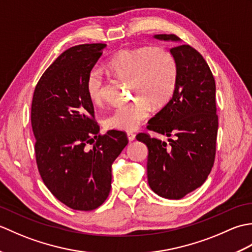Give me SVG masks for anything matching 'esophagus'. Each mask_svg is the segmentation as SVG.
Here are the masks:
<instances>
[{"label": "esophagus", "mask_w": 252, "mask_h": 252, "mask_svg": "<svg viewBox=\"0 0 252 252\" xmlns=\"http://www.w3.org/2000/svg\"><path fill=\"white\" fill-rule=\"evenodd\" d=\"M126 135H127V138H129V141H130V142H132V141H134V140H135V134H134V133H132V132H127V133H126Z\"/></svg>", "instance_id": "esophagus-1"}]
</instances>
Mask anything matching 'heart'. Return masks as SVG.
Listing matches in <instances>:
<instances>
[{
    "mask_svg": "<svg viewBox=\"0 0 252 252\" xmlns=\"http://www.w3.org/2000/svg\"><path fill=\"white\" fill-rule=\"evenodd\" d=\"M108 68L118 77L131 80L136 99L117 106L104 119L107 129L133 131L151 114V105H164L173 95L178 68L173 55L163 47L140 46L121 50L111 57ZM87 92L94 104L104 97V76L99 68L91 69L87 77Z\"/></svg>",
    "mask_w": 252,
    "mask_h": 252,
    "instance_id": "b5f03b06",
    "label": "heart"
}]
</instances>
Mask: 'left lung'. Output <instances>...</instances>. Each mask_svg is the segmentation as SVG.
I'll return each instance as SVG.
<instances>
[{"instance_id":"1","label":"left lung","mask_w":252,"mask_h":252,"mask_svg":"<svg viewBox=\"0 0 252 252\" xmlns=\"http://www.w3.org/2000/svg\"><path fill=\"white\" fill-rule=\"evenodd\" d=\"M156 39L180 41L175 34ZM178 78L172 98L148 121L147 129L167 135L165 143L147 133L136 140L148 147L147 178L151 189L168 199H180L200 187L215 163L218 115L216 81L205 58L189 44L170 50Z\"/></svg>"}]
</instances>
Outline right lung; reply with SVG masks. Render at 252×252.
<instances>
[{
	"mask_svg": "<svg viewBox=\"0 0 252 252\" xmlns=\"http://www.w3.org/2000/svg\"><path fill=\"white\" fill-rule=\"evenodd\" d=\"M106 44L72 46L42 74L31 105L37 170L63 205L91 211L107 199L111 164L127 145L125 132L100 134L87 77Z\"/></svg>",
	"mask_w": 252,
	"mask_h": 252,
	"instance_id": "obj_1",
	"label": "right lung"
}]
</instances>
